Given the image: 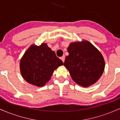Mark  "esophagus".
Masks as SVG:
<instances>
[{
  "mask_svg": "<svg viewBox=\"0 0 120 120\" xmlns=\"http://www.w3.org/2000/svg\"><path fill=\"white\" fill-rule=\"evenodd\" d=\"M60 59H61V60L63 61V63H64V61H65V56H63L62 57H60Z\"/></svg>",
  "mask_w": 120,
  "mask_h": 120,
  "instance_id": "34e87169",
  "label": "esophagus"
}]
</instances>
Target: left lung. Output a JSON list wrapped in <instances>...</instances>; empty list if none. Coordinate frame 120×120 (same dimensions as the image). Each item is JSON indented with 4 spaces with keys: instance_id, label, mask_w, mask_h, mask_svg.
Masks as SVG:
<instances>
[{
    "instance_id": "left-lung-1",
    "label": "left lung",
    "mask_w": 120,
    "mask_h": 120,
    "mask_svg": "<svg viewBox=\"0 0 120 120\" xmlns=\"http://www.w3.org/2000/svg\"><path fill=\"white\" fill-rule=\"evenodd\" d=\"M64 65L75 83L83 87L93 85L99 79L105 67L101 53L88 41L71 43Z\"/></svg>"
}]
</instances>
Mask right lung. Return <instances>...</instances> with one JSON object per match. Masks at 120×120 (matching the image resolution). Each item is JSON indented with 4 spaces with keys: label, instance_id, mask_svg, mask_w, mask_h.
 <instances>
[{
    "label": "right lung",
    "instance_id": "1",
    "mask_svg": "<svg viewBox=\"0 0 120 120\" xmlns=\"http://www.w3.org/2000/svg\"><path fill=\"white\" fill-rule=\"evenodd\" d=\"M63 62L56 56L47 44L32 45L21 59L20 71L22 77L28 83L39 87L43 86L53 74V71Z\"/></svg>",
    "mask_w": 120,
    "mask_h": 120
}]
</instances>
